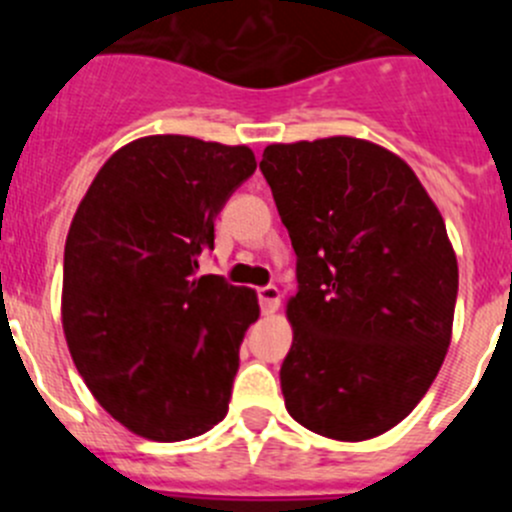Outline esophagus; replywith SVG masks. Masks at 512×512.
Masks as SVG:
<instances>
[{
	"label": "esophagus",
	"instance_id": "obj_1",
	"mask_svg": "<svg viewBox=\"0 0 512 512\" xmlns=\"http://www.w3.org/2000/svg\"><path fill=\"white\" fill-rule=\"evenodd\" d=\"M257 299H260V307L265 314H272L280 309V302H282V292L277 289L275 285H267V287H260L257 289Z\"/></svg>",
	"mask_w": 512,
	"mask_h": 512
}]
</instances>
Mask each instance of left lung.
<instances>
[{
	"instance_id": "left-lung-1",
	"label": "left lung",
	"mask_w": 512,
	"mask_h": 512,
	"mask_svg": "<svg viewBox=\"0 0 512 512\" xmlns=\"http://www.w3.org/2000/svg\"><path fill=\"white\" fill-rule=\"evenodd\" d=\"M260 170L297 255L289 416L334 441L404 421L451 344L458 262L406 160L352 136L272 143Z\"/></svg>"
}]
</instances>
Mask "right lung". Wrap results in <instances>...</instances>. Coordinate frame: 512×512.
Masks as SVG:
<instances>
[{
    "mask_svg": "<svg viewBox=\"0 0 512 512\" xmlns=\"http://www.w3.org/2000/svg\"><path fill=\"white\" fill-rule=\"evenodd\" d=\"M247 146L146 136L98 170L71 220L61 324L94 399L128 431L185 441L220 423L255 289L198 277L215 218L255 173Z\"/></svg>",
    "mask_w": 512,
    "mask_h": 512,
    "instance_id": "add662e5",
    "label": "right lung"
}]
</instances>
